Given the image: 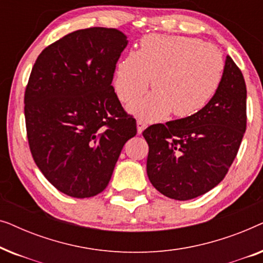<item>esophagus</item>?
I'll list each match as a JSON object with an SVG mask.
<instances>
[{
  "label": "esophagus",
  "mask_w": 263,
  "mask_h": 263,
  "mask_svg": "<svg viewBox=\"0 0 263 263\" xmlns=\"http://www.w3.org/2000/svg\"><path fill=\"white\" fill-rule=\"evenodd\" d=\"M136 127H138V134H141V133L146 129L147 124L145 123V122L139 120L138 122H136Z\"/></svg>",
  "instance_id": "obj_1"
}]
</instances>
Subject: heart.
Returning <instances> with one entry per match:
<instances>
[{
	"label": "heart",
	"instance_id": "1",
	"mask_svg": "<svg viewBox=\"0 0 263 263\" xmlns=\"http://www.w3.org/2000/svg\"><path fill=\"white\" fill-rule=\"evenodd\" d=\"M218 49L197 38L147 35L138 51L118 61L114 87L118 99L129 104L145 95L152 79L153 93L128 107L146 122L164 120L172 112L188 118L211 102L224 73Z\"/></svg>",
	"mask_w": 263,
	"mask_h": 263
}]
</instances>
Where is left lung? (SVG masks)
Listing matches in <instances>:
<instances>
[{"instance_id":"obj_1","label":"left lung","mask_w":263,"mask_h":263,"mask_svg":"<svg viewBox=\"0 0 263 263\" xmlns=\"http://www.w3.org/2000/svg\"><path fill=\"white\" fill-rule=\"evenodd\" d=\"M246 128V81L233 60L226 56L220 86L202 110L143 130L149 148L151 183L170 199L185 201L203 195L228 174Z\"/></svg>"}]
</instances>
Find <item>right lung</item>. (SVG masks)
<instances>
[{"mask_svg": "<svg viewBox=\"0 0 263 263\" xmlns=\"http://www.w3.org/2000/svg\"><path fill=\"white\" fill-rule=\"evenodd\" d=\"M128 44L116 28L91 27L43 50L25 91L32 157L61 193L85 199L109 184L121 151L136 135L111 85Z\"/></svg>", "mask_w": 263, "mask_h": 263, "instance_id": "1", "label": "right lung"}]
</instances>
